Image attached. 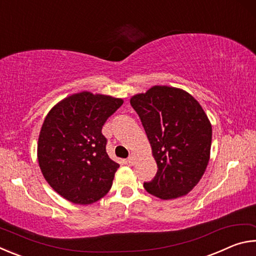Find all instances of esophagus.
Segmentation results:
<instances>
[{
  "mask_svg": "<svg viewBox=\"0 0 256 256\" xmlns=\"http://www.w3.org/2000/svg\"><path fill=\"white\" fill-rule=\"evenodd\" d=\"M136 154H130V157L128 158V162L130 164H136Z\"/></svg>",
  "mask_w": 256,
  "mask_h": 256,
  "instance_id": "esophagus-1",
  "label": "esophagus"
}]
</instances>
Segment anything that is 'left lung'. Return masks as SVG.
Listing matches in <instances>:
<instances>
[{
	"label": "left lung",
	"mask_w": 256,
	"mask_h": 256,
	"mask_svg": "<svg viewBox=\"0 0 256 256\" xmlns=\"http://www.w3.org/2000/svg\"><path fill=\"white\" fill-rule=\"evenodd\" d=\"M138 112L157 162L146 190L162 200L190 192L202 178L210 159L212 126L202 106L185 90L154 86L130 99Z\"/></svg>",
	"instance_id": "1"
}]
</instances>
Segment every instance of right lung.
<instances>
[{"label": "right lung", "instance_id": "right-lung-1", "mask_svg": "<svg viewBox=\"0 0 256 256\" xmlns=\"http://www.w3.org/2000/svg\"><path fill=\"white\" fill-rule=\"evenodd\" d=\"M123 99L89 92L73 94L48 112L42 125L37 157L56 193L76 204H92L110 190L120 167L106 152L102 128Z\"/></svg>", "mask_w": 256, "mask_h": 256}]
</instances>
